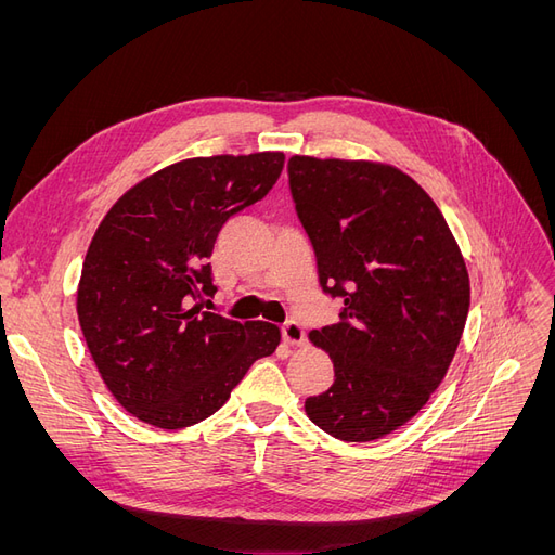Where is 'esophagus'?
Returning a JSON list of instances; mask_svg holds the SVG:
<instances>
[{"instance_id": "obj_1", "label": "esophagus", "mask_w": 555, "mask_h": 555, "mask_svg": "<svg viewBox=\"0 0 555 555\" xmlns=\"http://www.w3.org/2000/svg\"><path fill=\"white\" fill-rule=\"evenodd\" d=\"M282 338L289 345H300L306 340V331L296 322V319H289V322L282 324Z\"/></svg>"}]
</instances>
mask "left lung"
I'll return each instance as SVG.
<instances>
[{
    "instance_id": "8db88e82",
    "label": "left lung",
    "mask_w": 555,
    "mask_h": 555,
    "mask_svg": "<svg viewBox=\"0 0 555 555\" xmlns=\"http://www.w3.org/2000/svg\"><path fill=\"white\" fill-rule=\"evenodd\" d=\"M296 215L319 284L340 322L310 331L335 379L306 400L310 422L343 442L408 424L444 379L469 308V278L435 201L396 166L294 155Z\"/></svg>"
}]
</instances>
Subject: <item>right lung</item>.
<instances>
[{
	"instance_id": "right-lung-1",
	"label": "right lung",
	"mask_w": 555,
	"mask_h": 555,
	"mask_svg": "<svg viewBox=\"0 0 555 555\" xmlns=\"http://www.w3.org/2000/svg\"><path fill=\"white\" fill-rule=\"evenodd\" d=\"M282 153L194 157L147 176L94 231L76 310L99 375L141 422L176 430L220 410L280 328L201 310L229 217L273 190Z\"/></svg>"
}]
</instances>
